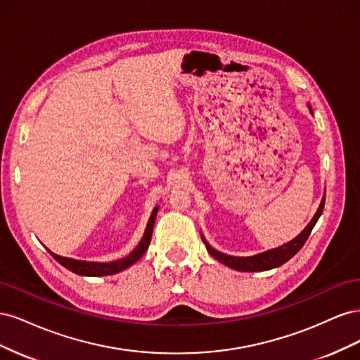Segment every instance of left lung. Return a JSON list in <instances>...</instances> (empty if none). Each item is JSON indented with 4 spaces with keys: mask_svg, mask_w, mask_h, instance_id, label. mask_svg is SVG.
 <instances>
[{
    "mask_svg": "<svg viewBox=\"0 0 360 360\" xmlns=\"http://www.w3.org/2000/svg\"><path fill=\"white\" fill-rule=\"evenodd\" d=\"M308 108H309V111L312 114L311 106H308ZM324 200H326V195H324L321 202H320V207H319L317 213L314 214L311 222L307 225V228H304V230L296 238H292L291 242L282 245L279 248L266 250V252L257 254L254 257H233V255L222 254V252H219V250L213 249L209 243L205 242V238L201 236L202 237V242H204L207 250H209L210 255L213 258H216L217 261H221L222 264L231 267V269H236L238 271H263V270H270V269L279 267V266H282L284 263H287L290 258H292L294 255H296L299 250L302 249V246L304 245V242L308 240V237H309V234L312 231L314 225L317 224L319 217L323 213Z\"/></svg>",
    "mask_w": 360,
    "mask_h": 360,
    "instance_id": "left-lung-1",
    "label": "left lung"
}]
</instances>
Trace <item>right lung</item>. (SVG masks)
<instances>
[{"label":"right lung","mask_w":360,"mask_h":360,"mask_svg":"<svg viewBox=\"0 0 360 360\" xmlns=\"http://www.w3.org/2000/svg\"><path fill=\"white\" fill-rule=\"evenodd\" d=\"M159 207H155L153 212H151V216L148 219L146 233L141 238L139 245L130 252L127 257L117 259V261H111V263H96V261H81V259H73V258H68V257H60L57 254L51 252V255L56 258L61 266H64L66 269H69L70 271L76 275L81 276H106V275H114L118 274L127 267H130L132 264H135L136 261L146 254V250L148 249L150 240H151V234H153V226H155V221H156V214H158Z\"/></svg>","instance_id":"1"}]
</instances>
